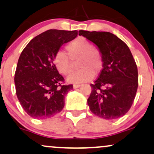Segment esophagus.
Returning <instances> with one entry per match:
<instances>
[{
    "label": "esophagus",
    "mask_w": 154,
    "mask_h": 154,
    "mask_svg": "<svg viewBox=\"0 0 154 154\" xmlns=\"http://www.w3.org/2000/svg\"><path fill=\"white\" fill-rule=\"evenodd\" d=\"M81 86V85H77V84H75V85H74V86H73V88H74V89H77V88H79V87Z\"/></svg>",
    "instance_id": "obj_1"
}]
</instances>
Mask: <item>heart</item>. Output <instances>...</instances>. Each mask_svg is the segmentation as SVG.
<instances>
[{
  "label": "heart",
  "instance_id": "obj_1",
  "mask_svg": "<svg viewBox=\"0 0 154 154\" xmlns=\"http://www.w3.org/2000/svg\"><path fill=\"white\" fill-rule=\"evenodd\" d=\"M67 54L59 51L55 54L54 63L57 71L63 75H70L73 69L72 61L79 59V71L68 77L71 83H82L90 81L101 71L103 64V54L98 48L92 47L90 41L83 37H77L66 44Z\"/></svg>",
  "mask_w": 154,
  "mask_h": 154
}]
</instances>
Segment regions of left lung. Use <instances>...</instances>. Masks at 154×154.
<instances>
[{"label": "left lung", "instance_id": "left-lung-1", "mask_svg": "<svg viewBox=\"0 0 154 154\" xmlns=\"http://www.w3.org/2000/svg\"><path fill=\"white\" fill-rule=\"evenodd\" d=\"M103 54V69L91 84L88 104L92 113L106 120L125 116L138 89V68L130 49L116 35L106 31H79Z\"/></svg>", "mask_w": 154, "mask_h": 154}]
</instances>
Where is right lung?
<instances>
[{"label": "right lung", "instance_id": "1", "mask_svg": "<svg viewBox=\"0 0 154 154\" xmlns=\"http://www.w3.org/2000/svg\"><path fill=\"white\" fill-rule=\"evenodd\" d=\"M77 34V31L50 29L34 37L22 51L14 82L20 104L31 118L45 119L62 110L64 97L73 85H64L54 58L62 44Z\"/></svg>", "mask_w": 154, "mask_h": 154}]
</instances>
